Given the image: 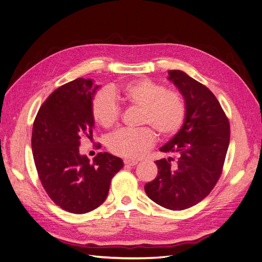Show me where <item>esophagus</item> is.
Masks as SVG:
<instances>
[{
    "instance_id": "obj_1",
    "label": "esophagus",
    "mask_w": 262,
    "mask_h": 262,
    "mask_svg": "<svg viewBox=\"0 0 262 262\" xmlns=\"http://www.w3.org/2000/svg\"><path fill=\"white\" fill-rule=\"evenodd\" d=\"M124 165L126 166H136L138 164V161H134V160H124L123 161Z\"/></svg>"
}]
</instances>
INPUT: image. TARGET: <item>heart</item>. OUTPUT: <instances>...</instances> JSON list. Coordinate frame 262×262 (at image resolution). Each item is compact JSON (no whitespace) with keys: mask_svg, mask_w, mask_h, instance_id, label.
Masks as SVG:
<instances>
[{"mask_svg":"<svg viewBox=\"0 0 262 262\" xmlns=\"http://www.w3.org/2000/svg\"><path fill=\"white\" fill-rule=\"evenodd\" d=\"M123 105L139 109L138 125H146L136 130L118 131L108 139L107 146L112 153L126 158H140L153 146L156 133L169 139L179 132L186 118V105L181 95L165 90L147 78H140L109 90H101L92 100V116L104 129H112L119 122Z\"/></svg>","mask_w":262,"mask_h":262,"instance_id":"b5f03b06","label":"heart"}]
</instances>
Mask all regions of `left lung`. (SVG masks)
I'll use <instances>...</instances> for the list:
<instances>
[{
    "label": "left lung",
    "mask_w": 262,
    "mask_h": 262,
    "mask_svg": "<svg viewBox=\"0 0 262 262\" xmlns=\"http://www.w3.org/2000/svg\"><path fill=\"white\" fill-rule=\"evenodd\" d=\"M185 98L186 118L179 132L160 148L177 153L156 161L157 176L144 187L150 200L172 211L191 208L216 185L229 144V121L219 100L207 86L179 70L168 71Z\"/></svg>",
    "instance_id": "obj_1"
}]
</instances>
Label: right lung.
<instances>
[{
	"label": "right lung",
	"instance_id": "right-lung-1",
	"mask_svg": "<svg viewBox=\"0 0 262 262\" xmlns=\"http://www.w3.org/2000/svg\"><path fill=\"white\" fill-rule=\"evenodd\" d=\"M98 87L90 78L60 86L39 109L31 134L34 161L46 192L58 207L75 214L102 204L110 181L123 167L121 158L107 152L90 162L78 149L81 138L93 139L91 106Z\"/></svg>",
	"mask_w": 262,
	"mask_h": 262
}]
</instances>
